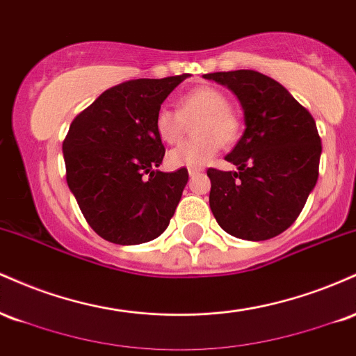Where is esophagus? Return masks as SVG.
<instances>
[{
	"instance_id": "obj_1",
	"label": "esophagus",
	"mask_w": 356,
	"mask_h": 356,
	"mask_svg": "<svg viewBox=\"0 0 356 356\" xmlns=\"http://www.w3.org/2000/svg\"><path fill=\"white\" fill-rule=\"evenodd\" d=\"M201 172H202V169H199V167H191V169H189L191 177H194V175H197V174H201Z\"/></svg>"
}]
</instances>
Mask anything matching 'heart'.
I'll return each instance as SVG.
<instances>
[{
    "instance_id": "heart-1",
    "label": "heart",
    "mask_w": 356,
    "mask_h": 356,
    "mask_svg": "<svg viewBox=\"0 0 356 356\" xmlns=\"http://www.w3.org/2000/svg\"><path fill=\"white\" fill-rule=\"evenodd\" d=\"M194 124L197 138L181 142L167 159L174 167H201L218 154L220 142L232 144L239 137L241 122L231 108L229 97L222 90L202 85L179 99V108L161 107L155 113V132L165 144H175L186 134L187 124Z\"/></svg>"
}]
</instances>
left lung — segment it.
Wrapping results in <instances>:
<instances>
[{"label": "left lung", "mask_w": 356, "mask_h": 356, "mask_svg": "<svg viewBox=\"0 0 356 356\" xmlns=\"http://www.w3.org/2000/svg\"><path fill=\"white\" fill-rule=\"evenodd\" d=\"M204 79L238 95L246 122L226 155L238 172L207 170L212 214L234 238H275L295 222L316 186L321 138L314 118L283 85L259 72H216Z\"/></svg>", "instance_id": "left-lung-1"}]
</instances>
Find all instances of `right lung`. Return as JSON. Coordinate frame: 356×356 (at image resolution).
<instances>
[{"label":"right lung","instance_id":"right-lung-1","mask_svg":"<svg viewBox=\"0 0 356 356\" xmlns=\"http://www.w3.org/2000/svg\"><path fill=\"white\" fill-rule=\"evenodd\" d=\"M187 76L124 81L73 118L63 140L67 184L105 241L142 244L169 226L189 172L155 170L165 154L155 113Z\"/></svg>","mask_w":356,"mask_h":356}]
</instances>
